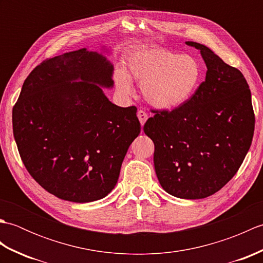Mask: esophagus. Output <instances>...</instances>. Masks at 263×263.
Returning <instances> with one entry per match:
<instances>
[{"mask_svg": "<svg viewBox=\"0 0 263 263\" xmlns=\"http://www.w3.org/2000/svg\"><path fill=\"white\" fill-rule=\"evenodd\" d=\"M138 119H139V121H140V124L141 125H143L144 123H146V121H147V119H148V114L146 113V111L144 110H138Z\"/></svg>", "mask_w": 263, "mask_h": 263, "instance_id": "esophagus-1", "label": "esophagus"}]
</instances>
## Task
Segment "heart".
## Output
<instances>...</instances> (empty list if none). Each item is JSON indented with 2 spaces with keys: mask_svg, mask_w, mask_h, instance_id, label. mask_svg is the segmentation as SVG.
Returning a JSON list of instances; mask_svg holds the SVG:
<instances>
[{
  "mask_svg": "<svg viewBox=\"0 0 263 263\" xmlns=\"http://www.w3.org/2000/svg\"><path fill=\"white\" fill-rule=\"evenodd\" d=\"M202 66L197 58L178 54L159 46L136 49L126 59V72L119 69L115 85L123 96L130 97L129 78L141 83L144 99L159 109H175L193 97L202 80Z\"/></svg>",
  "mask_w": 263,
  "mask_h": 263,
  "instance_id": "heart-1",
  "label": "heart"
}]
</instances>
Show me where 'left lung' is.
I'll list each match as a JSON object with an SVG mask.
<instances>
[{"mask_svg":"<svg viewBox=\"0 0 263 263\" xmlns=\"http://www.w3.org/2000/svg\"><path fill=\"white\" fill-rule=\"evenodd\" d=\"M185 44L200 51L205 80L181 107L156 111L143 131L155 144L161 187L194 200L219 191L236 174L252 143L254 113L242 72L202 44Z\"/></svg>","mask_w":263,"mask_h":263,"instance_id":"8db88e82","label":"left lung"}]
</instances>
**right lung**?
<instances>
[{"label":"right lung","mask_w":263,"mask_h":263,"mask_svg":"<svg viewBox=\"0 0 263 263\" xmlns=\"http://www.w3.org/2000/svg\"><path fill=\"white\" fill-rule=\"evenodd\" d=\"M81 48L44 61L27 77L12 110L13 136L27 171L47 192L71 202L105 198L140 133L137 107H120L104 53Z\"/></svg>","instance_id":"right-lung-1"}]
</instances>
